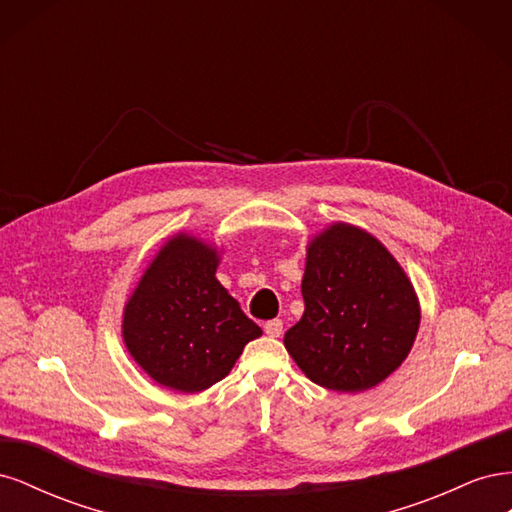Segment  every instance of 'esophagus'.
I'll use <instances>...</instances> for the list:
<instances>
[{"label":"esophagus","mask_w":512,"mask_h":512,"mask_svg":"<svg viewBox=\"0 0 512 512\" xmlns=\"http://www.w3.org/2000/svg\"><path fill=\"white\" fill-rule=\"evenodd\" d=\"M282 331H284V322H282L280 318L269 320V322L265 324V333H267L269 337H280Z\"/></svg>","instance_id":"34e87169"}]
</instances>
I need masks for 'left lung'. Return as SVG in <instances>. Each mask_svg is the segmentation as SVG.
<instances>
[{
    "mask_svg": "<svg viewBox=\"0 0 512 512\" xmlns=\"http://www.w3.org/2000/svg\"><path fill=\"white\" fill-rule=\"evenodd\" d=\"M305 312L284 335L303 374L339 393H359L406 361L421 324L412 282L369 232L331 224L307 245Z\"/></svg>",
    "mask_w": 512,
    "mask_h": 512,
    "instance_id": "1",
    "label": "left lung"
}]
</instances>
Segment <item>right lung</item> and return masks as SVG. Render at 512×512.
I'll return each instance as SVG.
<instances>
[{"mask_svg":"<svg viewBox=\"0 0 512 512\" xmlns=\"http://www.w3.org/2000/svg\"><path fill=\"white\" fill-rule=\"evenodd\" d=\"M220 254L190 235H175L153 258L123 309V342L162 386L209 389L230 374L262 329L218 282Z\"/></svg>","mask_w":512,"mask_h":512,"instance_id":"add662e5","label":"right lung"}]
</instances>
